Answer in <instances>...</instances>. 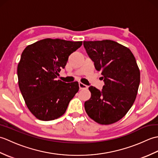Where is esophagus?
<instances>
[{"label":"esophagus","instance_id":"34e87169","mask_svg":"<svg viewBox=\"0 0 158 158\" xmlns=\"http://www.w3.org/2000/svg\"><path fill=\"white\" fill-rule=\"evenodd\" d=\"M79 86L80 89H85L88 88V86L86 85L85 84H83L82 83H79Z\"/></svg>","mask_w":158,"mask_h":158}]
</instances>
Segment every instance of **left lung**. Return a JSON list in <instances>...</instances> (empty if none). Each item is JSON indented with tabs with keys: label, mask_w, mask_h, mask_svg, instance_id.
Masks as SVG:
<instances>
[{
	"label": "left lung",
	"mask_w": 158,
	"mask_h": 158,
	"mask_svg": "<svg viewBox=\"0 0 158 158\" xmlns=\"http://www.w3.org/2000/svg\"><path fill=\"white\" fill-rule=\"evenodd\" d=\"M95 69L101 71L105 85L89 86L91 98L85 110L90 118L102 125L121 119L135 102L140 83V70L130 50L111 40L83 41Z\"/></svg>",
	"instance_id": "1"
}]
</instances>
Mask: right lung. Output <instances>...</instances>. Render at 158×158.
<instances>
[{
    "label": "right lung",
    "mask_w": 158,
    "mask_h": 158,
    "mask_svg": "<svg viewBox=\"0 0 158 158\" xmlns=\"http://www.w3.org/2000/svg\"><path fill=\"white\" fill-rule=\"evenodd\" d=\"M82 41L45 39L23 50L18 66V84L26 105L36 118L51 121L64 114L79 91L77 81L56 80L69 56Z\"/></svg>",
    "instance_id": "right-lung-1"
}]
</instances>
